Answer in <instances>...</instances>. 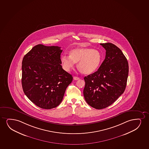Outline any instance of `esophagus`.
Segmentation results:
<instances>
[{"instance_id": "1", "label": "esophagus", "mask_w": 149, "mask_h": 149, "mask_svg": "<svg viewBox=\"0 0 149 149\" xmlns=\"http://www.w3.org/2000/svg\"><path fill=\"white\" fill-rule=\"evenodd\" d=\"M73 78L75 80H77L79 79V78L76 77V76H74Z\"/></svg>"}]
</instances>
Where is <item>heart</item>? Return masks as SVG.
<instances>
[{"label":"heart","mask_w":149,"mask_h":149,"mask_svg":"<svg viewBox=\"0 0 149 149\" xmlns=\"http://www.w3.org/2000/svg\"><path fill=\"white\" fill-rule=\"evenodd\" d=\"M102 56L99 50L88 47H80L70 51V56L63 55L61 61L64 69L69 71L78 63L81 73L90 74L95 71L101 64Z\"/></svg>","instance_id":"obj_1"}]
</instances>
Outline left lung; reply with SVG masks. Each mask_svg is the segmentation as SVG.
<instances>
[{
    "mask_svg": "<svg viewBox=\"0 0 149 149\" xmlns=\"http://www.w3.org/2000/svg\"><path fill=\"white\" fill-rule=\"evenodd\" d=\"M106 57L97 71L84 78L83 95L96 109L106 108L124 93L128 75V63L120 48L111 43H101Z\"/></svg>",
    "mask_w": 149,
    "mask_h": 149,
    "instance_id": "1",
    "label": "left lung"
}]
</instances>
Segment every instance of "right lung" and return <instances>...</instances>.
Listing matches in <instances>:
<instances>
[{
    "instance_id": "1",
    "label": "right lung",
    "mask_w": 149,
    "mask_h": 149,
    "mask_svg": "<svg viewBox=\"0 0 149 149\" xmlns=\"http://www.w3.org/2000/svg\"><path fill=\"white\" fill-rule=\"evenodd\" d=\"M63 50L58 46L38 45L24 56L22 84L27 97L41 108H54L62 102L73 80L61 64Z\"/></svg>"
}]
</instances>
